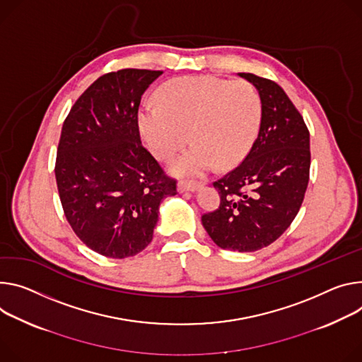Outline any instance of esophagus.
<instances>
[{
    "mask_svg": "<svg viewBox=\"0 0 362 362\" xmlns=\"http://www.w3.org/2000/svg\"><path fill=\"white\" fill-rule=\"evenodd\" d=\"M204 185L198 183V182H179L177 183V190L180 193L183 192H196L198 189H201Z\"/></svg>",
    "mask_w": 362,
    "mask_h": 362,
    "instance_id": "obj_1",
    "label": "esophagus"
}]
</instances>
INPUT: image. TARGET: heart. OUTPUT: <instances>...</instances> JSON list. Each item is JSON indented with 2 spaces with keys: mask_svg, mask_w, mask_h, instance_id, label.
<instances>
[{
  "mask_svg": "<svg viewBox=\"0 0 362 362\" xmlns=\"http://www.w3.org/2000/svg\"><path fill=\"white\" fill-rule=\"evenodd\" d=\"M261 119V96L250 82L216 76H183L164 83L158 104L141 105L137 115L154 157L169 160L187 140L194 144L170 166L173 175L185 177L202 176L215 163L221 169L240 164L258 137Z\"/></svg>",
  "mask_w": 362,
  "mask_h": 362,
  "instance_id": "1",
  "label": "heart"
}]
</instances>
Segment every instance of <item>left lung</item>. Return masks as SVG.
Here are the masks:
<instances>
[{
	"label": "left lung",
	"instance_id": "8db88e82",
	"mask_svg": "<svg viewBox=\"0 0 362 362\" xmlns=\"http://www.w3.org/2000/svg\"><path fill=\"white\" fill-rule=\"evenodd\" d=\"M258 90L262 119L258 137L238 168L214 182L219 208L202 215L212 241L251 252L274 243L298 215L310 169L309 129L276 82L240 74Z\"/></svg>",
	"mask_w": 362,
	"mask_h": 362
}]
</instances>
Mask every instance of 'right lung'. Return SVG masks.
Segmentation results:
<instances>
[{
    "instance_id": "obj_1",
    "label": "right lung",
    "mask_w": 362,
    "mask_h": 362,
    "mask_svg": "<svg viewBox=\"0 0 362 362\" xmlns=\"http://www.w3.org/2000/svg\"><path fill=\"white\" fill-rule=\"evenodd\" d=\"M161 71L121 69L98 78L75 103L62 127L56 182L64 216L92 251L127 258L153 240L158 206L175 196L141 146L139 107Z\"/></svg>"
}]
</instances>
